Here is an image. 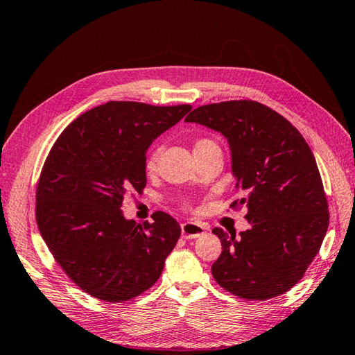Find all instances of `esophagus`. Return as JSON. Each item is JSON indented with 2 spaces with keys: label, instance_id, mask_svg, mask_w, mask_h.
Returning a JSON list of instances; mask_svg holds the SVG:
<instances>
[{
  "label": "esophagus",
  "instance_id": "esophagus-1",
  "mask_svg": "<svg viewBox=\"0 0 355 355\" xmlns=\"http://www.w3.org/2000/svg\"><path fill=\"white\" fill-rule=\"evenodd\" d=\"M180 230H182V237L184 239H198V237H200V235L207 232V227L199 225V223H194V222L182 223Z\"/></svg>",
  "mask_w": 355,
  "mask_h": 355
}]
</instances>
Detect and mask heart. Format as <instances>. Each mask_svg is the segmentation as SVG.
<instances>
[{
  "label": "heart",
  "instance_id": "obj_1",
  "mask_svg": "<svg viewBox=\"0 0 355 355\" xmlns=\"http://www.w3.org/2000/svg\"><path fill=\"white\" fill-rule=\"evenodd\" d=\"M214 146H217L214 141H211L208 138H199V139H196V143H194V153L202 152V150H205V148L214 147ZM159 155H161V150L157 147L153 148V150L148 153L147 159H146V171L148 173V175H153V173L157 170Z\"/></svg>",
  "mask_w": 355,
  "mask_h": 355
}]
</instances>
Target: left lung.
<instances>
[{
	"label": "left lung",
	"instance_id": "1",
	"mask_svg": "<svg viewBox=\"0 0 355 355\" xmlns=\"http://www.w3.org/2000/svg\"><path fill=\"white\" fill-rule=\"evenodd\" d=\"M227 138L235 188L250 227L214 232L222 254L212 277L230 293L266 301L286 293L302 279L328 230V202L311 148L299 130L269 106L254 100L205 105L187 115Z\"/></svg>",
	"mask_w": 355,
	"mask_h": 355
}]
</instances>
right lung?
<instances>
[{"label": "right lung", "mask_w": 355, "mask_h": 355, "mask_svg": "<svg viewBox=\"0 0 355 355\" xmlns=\"http://www.w3.org/2000/svg\"><path fill=\"white\" fill-rule=\"evenodd\" d=\"M190 105L107 101L67 125L36 188V222L53 258L92 297L129 301L159 279L180 226L167 212L125 220L129 191L146 187V150Z\"/></svg>", "instance_id": "right-lung-1"}]
</instances>
